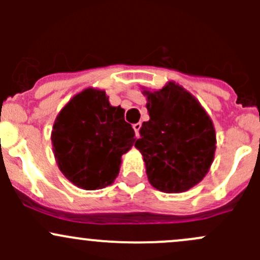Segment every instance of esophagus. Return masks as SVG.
<instances>
[{
	"mask_svg": "<svg viewBox=\"0 0 260 260\" xmlns=\"http://www.w3.org/2000/svg\"><path fill=\"white\" fill-rule=\"evenodd\" d=\"M141 127H142V123H141V122H138V123H136V124H133V129H135L136 136H137V137H140Z\"/></svg>",
	"mask_w": 260,
	"mask_h": 260,
	"instance_id": "1",
	"label": "esophagus"
}]
</instances>
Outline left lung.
<instances>
[{
	"label": "left lung",
	"mask_w": 260,
	"mask_h": 260,
	"mask_svg": "<svg viewBox=\"0 0 260 260\" xmlns=\"http://www.w3.org/2000/svg\"><path fill=\"white\" fill-rule=\"evenodd\" d=\"M143 93L149 120L142 123L135 146L145 159L147 177L164 192L188 190L205 177L212 164L214 124L200 103L177 84Z\"/></svg>",
	"instance_id": "1"
}]
</instances>
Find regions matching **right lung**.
<instances>
[{"mask_svg": "<svg viewBox=\"0 0 260 260\" xmlns=\"http://www.w3.org/2000/svg\"><path fill=\"white\" fill-rule=\"evenodd\" d=\"M59 169L84 190L111 185L119 174L120 157L135 143L124 109L112 107L106 91L85 89L61 109L51 133Z\"/></svg>", "mask_w": 260, "mask_h": 260, "instance_id": "right-lung-1", "label": "right lung"}]
</instances>
